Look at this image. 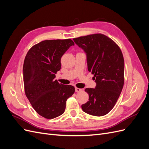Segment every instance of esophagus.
Returning a JSON list of instances; mask_svg holds the SVG:
<instances>
[{
	"label": "esophagus",
	"instance_id": "esophagus-1",
	"mask_svg": "<svg viewBox=\"0 0 149 149\" xmlns=\"http://www.w3.org/2000/svg\"><path fill=\"white\" fill-rule=\"evenodd\" d=\"M83 91V89H81V88H75V91L76 92H80V91Z\"/></svg>",
	"mask_w": 149,
	"mask_h": 149
}]
</instances>
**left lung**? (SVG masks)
<instances>
[{
  "label": "left lung",
  "mask_w": 149,
  "mask_h": 149,
  "mask_svg": "<svg viewBox=\"0 0 149 149\" xmlns=\"http://www.w3.org/2000/svg\"><path fill=\"white\" fill-rule=\"evenodd\" d=\"M86 54L88 70L94 74L95 88H86L89 101L81 106L86 113L102 116L115 106L124 81V60L120 48L107 36L96 33L73 38Z\"/></svg>",
  "instance_id": "left-lung-1"
}]
</instances>
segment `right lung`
<instances>
[{"label": "right lung", "instance_id": "1", "mask_svg": "<svg viewBox=\"0 0 149 149\" xmlns=\"http://www.w3.org/2000/svg\"><path fill=\"white\" fill-rule=\"evenodd\" d=\"M74 43L71 39L47 40L35 45L26 53L23 66L25 93L35 111L51 119L64 113L66 101L74 94L71 85L55 79L61 69V58Z\"/></svg>", "mask_w": 149, "mask_h": 149}]
</instances>
